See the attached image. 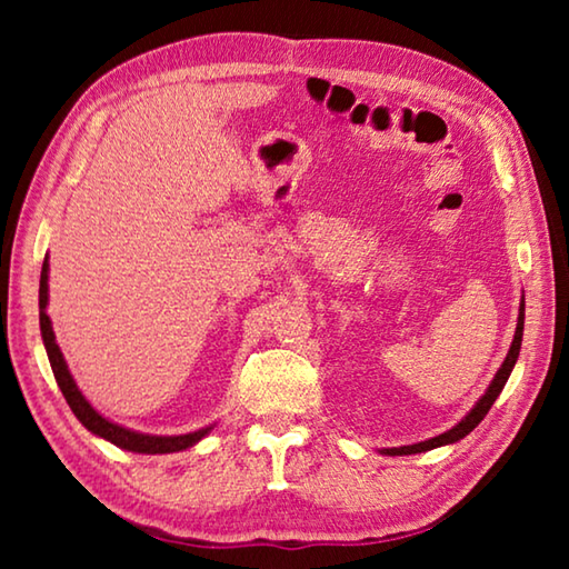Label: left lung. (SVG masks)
Masks as SVG:
<instances>
[{"label":"left lung","mask_w":569,"mask_h":569,"mask_svg":"<svg viewBox=\"0 0 569 569\" xmlns=\"http://www.w3.org/2000/svg\"><path fill=\"white\" fill-rule=\"evenodd\" d=\"M522 331H525V301L519 303V319H517V331H515V341L512 346H509V353L505 363L499 366V371L495 373L492 383H489V389L485 391V397H481L475 409H471L465 419H461L457 427H451L449 431H445V435H439L435 439H427V441H419V445H409V447H391V449H381L383 455L389 457H403V455H419V451H429V449H437V447H445V445H455V441L465 439L471 429L477 427V423L487 417V411L492 409V403L497 401L499 393H502L505 383L509 379V373H512L515 363H517V356H519V349H522Z\"/></svg>","instance_id":"8db88e82"}]
</instances>
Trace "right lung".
<instances>
[{
	"label": "right lung",
	"instance_id": "1",
	"mask_svg": "<svg viewBox=\"0 0 569 569\" xmlns=\"http://www.w3.org/2000/svg\"><path fill=\"white\" fill-rule=\"evenodd\" d=\"M47 271H50V263H47V258H44L42 276H40V329H42V341H44V349H47V359H50L52 373L57 379V387L62 389V397L67 399V403H70L74 417L82 421V427L92 431V435L108 439L110 445L120 447V449H128V451H138V455H170V451H182V449H188L192 445H198V441L203 439L213 427L190 431V435H178V437L140 435V431L124 429V427H120V423L104 419L100 411L92 409V403L82 397L80 389H77L72 373L64 363V356L60 351V346H57V341H54L52 321H50V316H47V298H50V293H47V278H50V276H47Z\"/></svg>",
	"mask_w": 569,
	"mask_h": 569
}]
</instances>
